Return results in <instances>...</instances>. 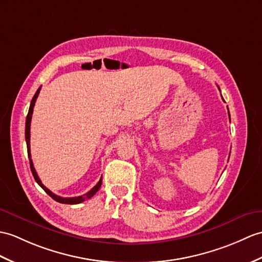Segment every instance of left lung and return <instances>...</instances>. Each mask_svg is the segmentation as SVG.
<instances>
[{"label":"left lung","mask_w":262,"mask_h":262,"mask_svg":"<svg viewBox=\"0 0 262 262\" xmlns=\"http://www.w3.org/2000/svg\"><path fill=\"white\" fill-rule=\"evenodd\" d=\"M219 88V87H217ZM219 90H220V88H219ZM223 99V98H222ZM223 101H224V99H223ZM228 111H229V109H228ZM229 117H230V114H229Z\"/></svg>","instance_id":"1"}]
</instances>
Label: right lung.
<instances>
[{
    "mask_svg": "<svg viewBox=\"0 0 262 262\" xmlns=\"http://www.w3.org/2000/svg\"><path fill=\"white\" fill-rule=\"evenodd\" d=\"M40 90H41V87L38 90H36L35 95L33 96V98L31 100V103H30L29 113H28L27 120H26V141H27V147H28V156H29V161H30V168H31L32 175H33V178H34L36 183H38L42 188H43L45 192L48 194V195H50L54 201H57V202H59V203H63V204H78V203H81V202H83V201H86V200H88L90 198H93L95 194L98 192V190H99L100 186H101V181H102L101 179L99 180L98 183H97L93 188H91V190L88 193L83 194V195L76 196V198H61V196H59V195H56V194L52 193L50 190H49V188H47L43 184H42L41 180L39 179L38 174H36V172H35V168L33 166V163H32V160H31V153H30V126H31V118H32V114H33V107H34L35 100H36V98H38V96H39Z\"/></svg>",
    "mask_w": 262,
    "mask_h": 262,
    "instance_id": "right-lung-1",
    "label": "right lung"
}]
</instances>
